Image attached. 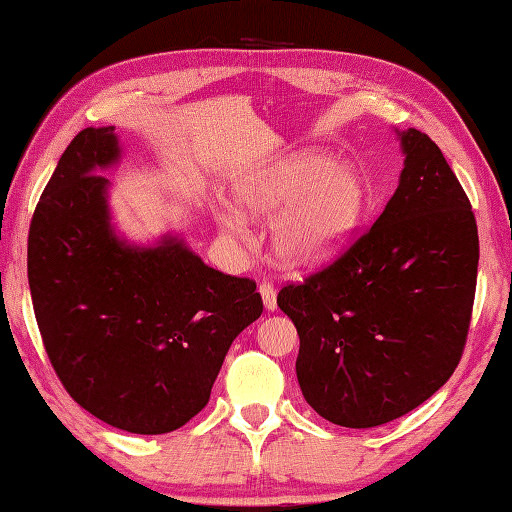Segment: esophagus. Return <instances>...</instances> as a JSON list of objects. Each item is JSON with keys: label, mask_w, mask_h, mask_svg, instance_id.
<instances>
[{"label": "esophagus", "mask_w": 512, "mask_h": 512, "mask_svg": "<svg viewBox=\"0 0 512 512\" xmlns=\"http://www.w3.org/2000/svg\"><path fill=\"white\" fill-rule=\"evenodd\" d=\"M259 293H262L266 310H275L277 308V290H275L273 284L262 282V284H259Z\"/></svg>", "instance_id": "1"}]
</instances>
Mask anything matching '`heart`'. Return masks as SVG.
<instances>
[{
  "instance_id": "1",
  "label": "heart",
  "mask_w": 512,
  "mask_h": 512,
  "mask_svg": "<svg viewBox=\"0 0 512 512\" xmlns=\"http://www.w3.org/2000/svg\"><path fill=\"white\" fill-rule=\"evenodd\" d=\"M239 213L248 219H273L270 248L286 268L328 262L362 222L366 190L357 170L333 164L317 150L277 159L239 177L233 186ZM219 222L230 235H244V219L224 208Z\"/></svg>"
}]
</instances>
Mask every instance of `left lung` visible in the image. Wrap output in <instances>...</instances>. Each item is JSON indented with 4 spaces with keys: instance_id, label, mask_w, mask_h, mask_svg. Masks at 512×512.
Returning <instances> with one entry per match:
<instances>
[{
    "instance_id": "left-lung-1",
    "label": "left lung",
    "mask_w": 512,
    "mask_h": 512,
    "mask_svg": "<svg viewBox=\"0 0 512 512\" xmlns=\"http://www.w3.org/2000/svg\"><path fill=\"white\" fill-rule=\"evenodd\" d=\"M397 135L406 159L384 213L333 264L277 295L299 335L304 399L346 428L393 422L435 395L473 315V208L433 139Z\"/></svg>"
}]
</instances>
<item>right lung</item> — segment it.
<instances>
[{"mask_svg":"<svg viewBox=\"0 0 512 512\" xmlns=\"http://www.w3.org/2000/svg\"><path fill=\"white\" fill-rule=\"evenodd\" d=\"M115 126L84 128L64 150L28 233L39 333L68 395L137 435L184 426L210 399L233 339L262 315L248 277L224 275L182 239L130 246L110 226Z\"/></svg>","mask_w":512,"mask_h":512,"instance_id":"add662e5","label":"right lung"}]
</instances>
